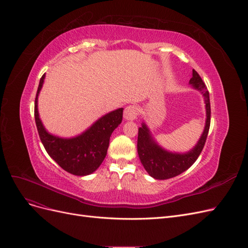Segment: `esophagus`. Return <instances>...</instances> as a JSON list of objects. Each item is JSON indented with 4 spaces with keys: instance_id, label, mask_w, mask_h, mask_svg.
<instances>
[{
    "instance_id": "34e87169",
    "label": "esophagus",
    "mask_w": 248,
    "mask_h": 248,
    "mask_svg": "<svg viewBox=\"0 0 248 248\" xmlns=\"http://www.w3.org/2000/svg\"><path fill=\"white\" fill-rule=\"evenodd\" d=\"M139 115V108L136 106H128L124 109V118L127 121H133Z\"/></svg>"
}]
</instances>
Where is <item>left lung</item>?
<instances>
[{"mask_svg":"<svg viewBox=\"0 0 248 248\" xmlns=\"http://www.w3.org/2000/svg\"><path fill=\"white\" fill-rule=\"evenodd\" d=\"M189 84L204 97L206 104V124L204 131L197 145L186 153H172L161 148L153 139L151 132L145 123L139 128L138 153L140 162L148 174L157 180H166L176 177L188 170L196 162L202 148L205 146L211 120V108H210L209 92L204 81L196 70H192V78Z\"/></svg>","mask_w":248,"mask_h":248,"instance_id":"left-lung-1","label":"left lung"}]
</instances>
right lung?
<instances>
[{
    "label": "right lung",
    "instance_id": "obj_1",
    "mask_svg": "<svg viewBox=\"0 0 248 248\" xmlns=\"http://www.w3.org/2000/svg\"><path fill=\"white\" fill-rule=\"evenodd\" d=\"M46 74L40 78L35 98V122L40 140L48 155L66 171L76 176L92 174L107 156L109 138L122 122L123 108L112 110L78 137L71 139L59 138L48 133L39 118L38 95L43 86Z\"/></svg>",
    "mask_w": 248,
    "mask_h": 248
}]
</instances>
